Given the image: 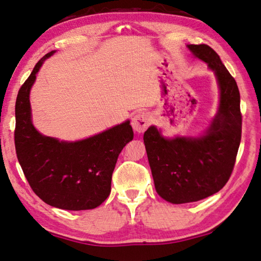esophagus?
Returning a JSON list of instances; mask_svg holds the SVG:
<instances>
[{
	"label": "esophagus",
	"mask_w": 261,
	"mask_h": 261,
	"mask_svg": "<svg viewBox=\"0 0 261 261\" xmlns=\"http://www.w3.org/2000/svg\"><path fill=\"white\" fill-rule=\"evenodd\" d=\"M131 124L136 132H139V134H141V132L146 131L149 124H150V116H149L148 113L141 112L139 114H137L135 118L132 119Z\"/></svg>",
	"instance_id": "esophagus-1"
}]
</instances>
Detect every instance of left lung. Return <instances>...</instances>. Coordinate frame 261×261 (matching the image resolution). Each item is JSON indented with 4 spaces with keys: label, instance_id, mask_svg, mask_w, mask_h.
Returning <instances> with one entry per match:
<instances>
[{
    "label": "left lung",
    "instance_id": "left-lung-1",
    "mask_svg": "<svg viewBox=\"0 0 261 261\" xmlns=\"http://www.w3.org/2000/svg\"><path fill=\"white\" fill-rule=\"evenodd\" d=\"M206 63L218 82V112L198 136L164 137L151 125L143 135L158 195L173 204L197 202L218 193L229 180L241 141L240 93L237 82L207 45H187Z\"/></svg>",
    "mask_w": 261,
    "mask_h": 261
}]
</instances>
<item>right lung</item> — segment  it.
<instances>
[{"label": "right lung", "mask_w": 261, "mask_h": 261, "mask_svg": "<svg viewBox=\"0 0 261 261\" xmlns=\"http://www.w3.org/2000/svg\"><path fill=\"white\" fill-rule=\"evenodd\" d=\"M55 53L39 60L19 90L15 102L16 156L32 191L43 202L62 210H92L109 197L116 160L134 139V131L126 120L76 141L40 134L32 123L30 91L42 64Z\"/></svg>", "instance_id": "1"}]
</instances>
